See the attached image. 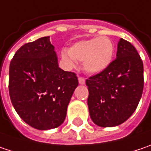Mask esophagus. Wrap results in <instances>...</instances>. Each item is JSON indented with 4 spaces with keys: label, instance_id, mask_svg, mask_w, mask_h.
<instances>
[{
    "label": "esophagus",
    "instance_id": "obj_1",
    "mask_svg": "<svg viewBox=\"0 0 151 151\" xmlns=\"http://www.w3.org/2000/svg\"><path fill=\"white\" fill-rule=\"evenodd\" d=\"M78 83L80 84H84V83H85V79H84V78H82V77H79V78H78Z\"/></svg>",
    "mask_w": 151,
    "mask_h": 151
}]
</instances>
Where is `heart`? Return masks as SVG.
Returning <instances> with one entry per match:
<instances>
[{"label":"heart","instance_id":"1","mask_svg":"<svg viewBox=\"0 0 151 151\" xmlns=\"http://www.w3.org/2000/svg\"><path fill=\"white\" fill-rule=\"evenodd\" d=\"M114 53L113 42L102 36L78 41L69 50L62 49L61 58L69 67H74L76 61H83V68L87 73L97 74L109 66Z\"/></svg>","mask_w":151,"mask_h":151}]
</instances>
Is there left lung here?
Listing matches in <instances>:
<instances>
[{
    "label": "left lung",
    "mask_w": 151,
    "mask_h": 151,
    "mask_svg": "<svg viewBox=\"0 0 151 151\" xmlns=\"http://www.w3.org/2000/svg\"><path fill=\"white\" fill-rule=\"evenodd\" d=\"M88 107L102 127L122 124L136 110L144 89V65L134 46L120 38L116 59L102 73L86 79Z\"/></svg>",
    "instance_id": "8db88e82"
}]
</instances>
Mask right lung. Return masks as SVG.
<instances>
[{"mask_svg":"<svg viewBox=\"0 0 151 151\" xmlns=\"http://www.w3.org/2000/svg\"><path fill=\"white\" fill-rule=\"evenodd\" d=\"M78 84L74 73L59 67L49 37L24 44L9 67V95L18 114L33 128L58 127Z\"/></svg>","mask_w":151,"mask_h":151,"instance_id":"obj_1","label":"right lung"}]
</instances>
